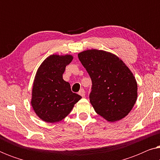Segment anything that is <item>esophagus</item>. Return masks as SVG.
I'll return each instance as SVG.
<instances>
[{
	"label": "esophagus",
	"instance_id": "obj_1",
	"mask_svg": "<svg viewBox=\"0 0 160 160\" xmlns=\"http://www.w3.org/2000/svg\"><path fill=\"white\" fill-rule=\"evenodd\" d=\"M78 94H79V95L82 96V97L84 98V96H85V91H84V89H81L80 90H79V92H78Z\"/></svg>",
	"mask_w": 160,
	"mask_h": 160
}]
</instances>
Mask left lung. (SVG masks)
<instances>
[{"label":"left lung","mask_w":160,"mask_h":160,"mask_svg":"<svg viewBox=\"0 0 160 160\" xmlns=\"http://www.w3.org/2000/svg\"><path fill=\"white\" fill-rule=\"evenodd\" d=\"M78 59L92 80L89 100L96 113L109 122L125 117L137 100L135 78L123 61L110 52L91 49Z\"/></svg>","instance_id":"obj_1"}]
</instances>
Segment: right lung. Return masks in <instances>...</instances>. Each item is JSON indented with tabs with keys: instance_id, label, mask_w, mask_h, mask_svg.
<instances>
[{
	"instance_id": "add662e5",
	"label": "right lung",
	"mask_w": 160,
	"mask_h": 160,
	"mask_svg": "<svg viewBox=\"0 0 160 160\" xmlns=\"http://www.w3.org/2000/svg\"><path fill=\"white\" fill-rule=\"evenodd\" d=\"M73 60L69 54L49 56L37 71L32 91L31 105L41 119L58 122L66 117L82 97L71 91L62 78L65 67Z\"/></svg>"
}]
</instances>
